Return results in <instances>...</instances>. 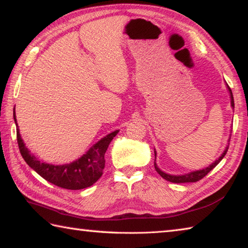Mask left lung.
<instances>
[{
	"mask_svg": "<svg viewBox=\"0 0 248 248\" xmlns=\"http://www.w3.org/2000/svg\"><path fill=\"white\" fill-rule=\"evenodd\" d=\"M227 88H228V91H229V93H230V99H231V107H232V108H234V99H233L232 90L228 86V84H227ZM229 141H230V138H229ZM228 149H229V146L225 147L223 154L221 155L220 157L217 159L214 163H211L209 167H207L205 169H202V170L192 171V172L185 173V174H179V175L168 174V173L163 172L162 170H160V169L157 166V163H155V157H157V151H155V171H157L159 174L163 177L164 180H167L169 182H172V183H194V182H197L199 180H202V177H205L208 174V173H209L212 170V169L218 166L221 160L224 158V155H225V154H227Z\"/></svg>",
	"mask_w": 248,
	"mask_h": 248,
	"instance_id": "obj_1",
	"label": "left lung"
}]
</instances>
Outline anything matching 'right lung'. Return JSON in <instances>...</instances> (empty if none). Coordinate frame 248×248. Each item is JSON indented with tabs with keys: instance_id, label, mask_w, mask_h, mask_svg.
<instances>
[{
	"instance_id": "obj_1",
	"label": "right lung",
	"mask_w": 248,
	"mask_h": 248,
	"mask_svg": "<svg viewBox=\"0 0 248 248\" xmlns=\"http://www.w3.org/2000/svg\"><path fill=\"white\" fill-rule=\"evenodd\" d=\"M13 116L17 125L15 108L13 111ZM117 133L119 129L108 134L107 136L95 142L79 159L66 164H51L39 161L38 158L30 154L27 147L25 146L18 127H17V142L26 163L39 175L59 187L76 190L89 187L101 177L106 163L104 154Z\"/></svg>"
}]
</instances>
